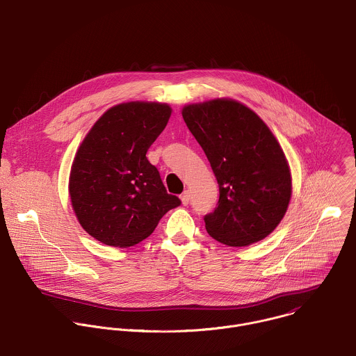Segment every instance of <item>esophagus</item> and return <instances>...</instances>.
<instances>
[{
	"mask_svg": "<svg viewBox=\"0 0 356 356\" xmlns=\"http://www.w3.org/2000/svg\"><path fill=\"white\" fill-rule=\"evenodd\" d=\"M180 198H181L183 205H187V204L190 202V191H188V190H186V191L180 195Z\"/></svg>",
	"mask_w": 356,
	"mask_h": 356,
	"instance_id": "esophagus-1",
	"label": "esophagus"
}]
</instances>
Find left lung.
<instances>
[{
    "mask_svg": "<svg viewBox=\"0 0 356 356\" xmlns=\"http://www.w3.org/2000/svg\"><path fill=\"white\" fill-rule=\"evenodd\" d=\"M181 115L219 184L216 208L204 216L208 234L229 247L268 237L291 198L290 168L273 133L234 99L187 105Z\"/></svg>",
    "mask_w": 356,
    "mask_h": 356,
    "instance_id": "obj_1",
    "label": "left lung"
}]
</instances>
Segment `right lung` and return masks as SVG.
Segmentation results:
<instances>
[{"label":"right lung","instance_id":"add662e5","mask_svg":"<svg viewBox=\"0 0 356 356\" xmlns=\"http://www.w3.org/2000/svg\"><path fill=\"white\" fill-rule=\"evenodd\" d=\"M170 113V106L159 102L119 104L94 123L80 144L70 170V201L81 227L102 244H138L181 204L168 194L145 156Z\"/></svg>","mask_w":356,"mask_h":356}]
</instances>
